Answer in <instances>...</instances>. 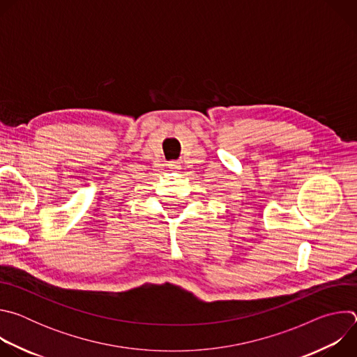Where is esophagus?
<instances>
[{
	"label": "esophagus",
	"instance_id": "1",
	"mask_svg": "<svg viewBox=\"0 0 357 357\" xmlns=\"http://www.w3.org/2000/svg\"><path fill=\"white\" fill-rule=\"evenodd\" d=\"M168 168L172 169V171H178V169H181V164L176 162V161H172V162L168 164Z\"/></svg>",
	"mask_w": 357,
	"mask_h": 357
}]
</instances>
